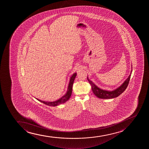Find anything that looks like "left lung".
<instances>
[{
    "label": "left lung",
    "mask_w": 149,
    "mask_h": 149,
    "mask_svg": "<svg viewBox=\"0 0 149 149\" xmlns=\"http://www.w3.org/2000/svg\"><path fill=\"white\" fill-rule=\"evenodd\" d=\"M132 72V69L131 70L130 75H129L128 78L122 84L121 86L115 90L112 91H107L101 89L98 86H97L92 81H91V80H89L88 78V77L87 78L91 86L92 91L96 96L98 97L99 98L104 99H112L116 98L118 96H119L122 93L126 90L128 84H129V81L130 80Z\"/></svg>",
    "instance_id": "8db88e82"
}]
</instances>
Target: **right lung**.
I'll return each instance as SVG.
<instances>
[{
  "mask_svg": "<svg viewBox=\"0 0 149 149\" xmlns=\"http://www.w3.org/2000/svg\"><path fill=\"white\" fill-rule=\"evenodd\" d=\"M77 75L76 73L73 74L72 75V76L71 77L70 79V81H69V84L68 86V89L67 92L65 95H63L62 97L61 98L59 99L58 100H57V101L54 102H45L42 101V100H39L38 99H36L37 100L41 102L42 103H43V104L47 105V106H52V107H55V106H58L59 104H61L63 103H65L68 100H69V99L70 97L71 94H72V86H73V84L74 81L75 80L76 76Z\"/></svg>",
  "mask_w": 149,
  "mask_h": 149,
  "instance_id": "1",
  "label": "right lung"
}]
</instances>
